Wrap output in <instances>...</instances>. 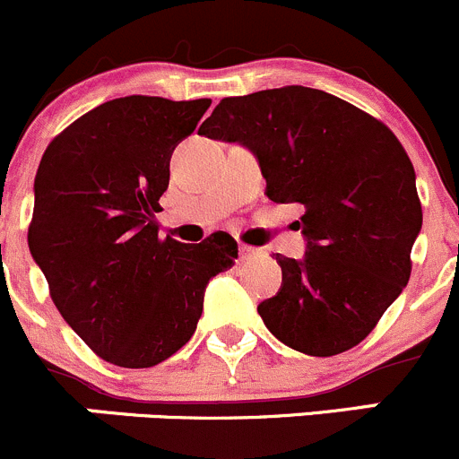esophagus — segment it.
Wrapping results in <instances>:
<instances>
[{
    "instance_id": "obj_1",
    "label": "esophagus",
    "mask_w": 459,
    "mask_h": 459,
    "mask_svg": "<svg viewBox=\"0 0 459 459\" xmlns=\"http://www.w3.org/2000/svg\"><path fill=\"white\" fill-rule=\"evenodd\" d=\"M256 256H261V249L249 247V245H240V258H243V261H252V258Z\"/></svg>"
}]
</instances>
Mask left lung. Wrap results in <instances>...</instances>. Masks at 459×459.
Wrapping results in <instances>:
<instances>
[{
    "label": "left lung",
    "mask_w": 459,
    "mask_h": 459,
    "mask_svg": "<svg viewBox=\"0 0 459 459\" xmlns=\"http://www.w3.org/2000/svg\"><path fill=\"white\" fill-rule=\"evenodd\" d=\"M198 135L240 143L274 203L306 207L303 261L276 254L283 283L258 306L285 346L333 357L364 342L411 279L421 230L415 169L397 135L355 104L307 86L223 98Z\"/></svg>",
    "instance_id": "8db88e82"
}]
</instances>
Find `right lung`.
I'll use <instances>...</instances> for the list:
<instances>
[{"label": "right lung", "instance_id": "add662e5", "mask_svg": "<svg viewBox=\"0 0 459 459\" xmlns=\"http://www.w3.org/2000/svg\"><path fill=\"white\" fill-rule=\"evenodd\" d=\"M212 100L126 95L48 143L35 174L29 247L53 303L98 357L152 368L192 339L212 276L238 258L228 236L160 238L153 212L174 147Z\"/></svg>", "mask_w": 459, "mask_h": 459}]
</instances>
